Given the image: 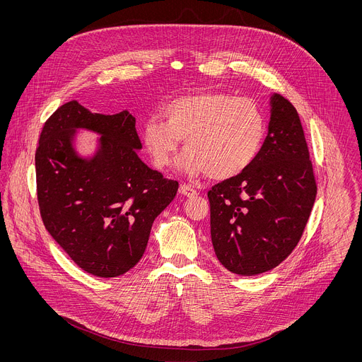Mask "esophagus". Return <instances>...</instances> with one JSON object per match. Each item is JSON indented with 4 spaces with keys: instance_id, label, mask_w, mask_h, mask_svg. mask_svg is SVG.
<instances>
[{
    "instance_id": "esophagus-1",
    "label": "esophagus",
    "mask_w": 362,
    "mask_h": 362,
    "mask_svg": "<svg viewBox=\"0 0 362 362\" xmlns=\"http://www.w3.org/2000/svg\"><path fill=\"white\" fill-rule=\"evenodd\" d=\"M179 193H180V194H183V196L192 197V196H194V194H196V190H194L192 186L182 183V185L179 186Z\"/></svg>"
}]
</instances>
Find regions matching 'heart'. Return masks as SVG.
Instances as JSON below:
<instances>
[{
    "instance_id": "1",
    "label": "heart",
    "mask_w": 362,
    "mask_h": 362,
    "mask_svg": "<svg viewBox=\"0 0 362 362\" xmlns=\"http://www.w3.org/2000/svg\"><path fill=\"white\" fill-rule=\"evenodd\" d=\"M162 117L144 122L143 144L153 165L165 169L185 139L187 151L179 168L189 176L236 177L253 163L265 137V117L259 106L250 98L222 91L176 97L162 107Z\"/></svg>"
}]
</instances>
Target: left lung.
<instances>
[{
  "mask_svg": "<svg viewBox=\"0 0 362 362\" xmlns=\"http://www.w3.org/2000/svg\"><path fill=\"white\" fill-rule=\"evenodd\" d=\"M317 183L292 103L271 95L268 136L253 163L208 192L211 236L219 262L252 276L274 269L298 245Z\"/></svg>",
  "mask_w": 362,
  "mask_h": 362,
  "instance_id": "1",
  "label": "left lung"
}]
</instances>
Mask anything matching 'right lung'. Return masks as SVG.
Returning <instances> with one entry per match:
<instances>
[{"label": "right lung", "instance_id": "add662e5", "mask_svg": "<svg viewBox=\"0 0 362 362\" xmlns=\"http://www.w3.org/2000/svg\"><path fill=\"white\" fill-rule=\"evenodd\" d=\"M78 128L100 134L93 158H80L72 141ZM136 119L91 113L73 100L44 123L35 151L37 199L53 239L86 272L115 278L146 250L151 225L175 199L179 183L137 156Z\"/></svg>", "mask_w": 362, "mask_h": 362}]
</instances>
